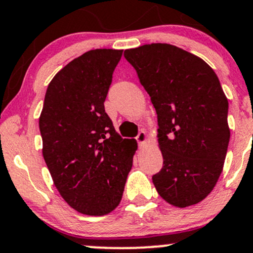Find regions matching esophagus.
Segmentation results:
<instances>
[{
    "instance_id": "esophagus-1",
    "label": "esophagus",
    "mask_w": 253,
    "mask_h": 253,
    "mask_svg": "<svg viewBox=\"0 0 253 253\" xmlns=\"http://www.w3.org/2000/svg\"><path fill=\"white\" fill-rule=\"evenodd\" d=\"M147 139H148V137H147V133H145L144 131H139V133L137 135V137H136V141L138 142V144H139V145L144 144L145 142H147Z\"/></svg>"
}]
</instances>
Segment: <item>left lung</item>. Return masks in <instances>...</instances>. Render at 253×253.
I'll return each mask as SVG.
<instances>
[{"label": "left lung", "mask_w": 253, "mask_h": 253, "mask_svg": "<svg viewBox=\"0 0 253 253\" xmlns=\"http://www.w3.org/2000/svg\"><path fill=\"white\" fill-rule=\"evenodd\" d=\"M157 114L163 167L153 176L157 193L175 207L203 201L224 167L230 127L228 102L212 67L169 43L126 49Z\"/></svg>", "instance_id": "1"}]
</instances>
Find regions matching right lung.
<instances>
[{
  "instance_id": "obj_1",
  "label": "right lung",
  "mask_w": 253,
  "mask_h": 253,
  "mask_svg": "<svg viewBox=\"0 0 253 253\" xmlns=\"http://www.w3.org/2000/svg\"><path fill=\"white\" fill-rule=\"evenodd\" d=\"M123 49H92L50 80L39 118L42 155L73 210L105 215L118 206L137 143L122 138L104 102Z\"/></svg>"
}]
</instances>
